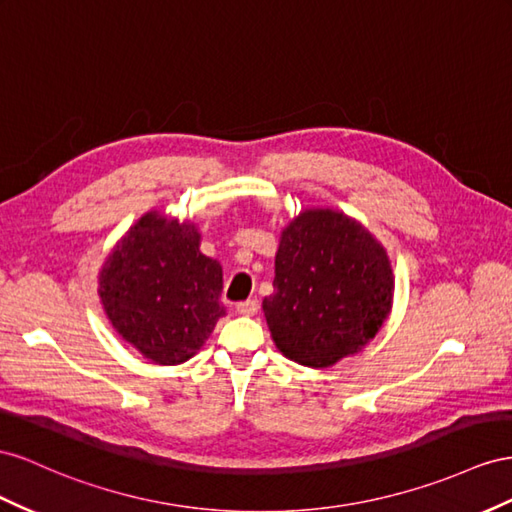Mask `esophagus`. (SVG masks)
I'll use <instances>...</instances> for the list:
<instances>
[{
    "mask_svg": "<svg viewBox=\"0 0 512 512\" xmlns=\"http://www.w3.org/2000/svg\"><path fill=\"white\" fill-rule=\"evenodd\" d=\"M237 312L243 316H254L258 312V301L256 299H247L237 303Z\"/></svg>",
    "mask_w": 512,
    "mask_h": 512,
    "instance_id": "obj_1",
    "label": "esophagus"
}]
</instances>
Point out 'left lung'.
I'll list each match as a JSON object with an SVG mask.
<instances>
[{"label": "left lung", "mask_w": 512, "mask_h": 512, "mask_svg": "<svg viewBox=\"0 0 512 512\" xmlns=\"http://www.w3.org/2000/svg\"><path fill=\"white\" fill-rule=\"evenodd\" d=\"M392 297L394 273L383 245L349 215L310 209L282 230L273 295L262 310L282 355L325 368L375 338Z\"/></svg>", "instance_id": "left-lung-1"}]
</instances>
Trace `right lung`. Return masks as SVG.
Listing matches in <instances>:
<instances>
[{"mask_svg": "<svg viewBox=\"0 0 512 512\" xmlns=\"http://www.w3.org/2000/svg\"><path fill=\"white\" fill-rule=\"evenodd\" d=\"M222 265L200 252L191 222L142 215L99 273L109 323L153 364H183L200 351L226 310Z\"/></svg>", "mask_w": 512, "mask_h": 512, "instance_id": "add662e5", "label": "right lung"}]
</instances>
